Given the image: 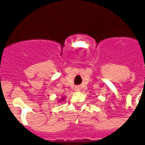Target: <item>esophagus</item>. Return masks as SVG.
Segmentation results:
<instances>
[{
	"label": "esophagus",
	"instance_id": "1",
	"mask_svg": "<svg viewBox=\"0 0 145 145\" xmlns=\"http://www.w3.org/2000/svg\"><path fill=\"white\" fill-rule=\"evenodd\" d=\"M75 91H80V87L75 86Z\"/></svg>",
	"mask_w": 145,
	"mask_h": 145
}]
</instances>
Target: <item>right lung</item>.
Returning a JSON list of instances; mask_svg holds the SVG:
<instances>
[{
	"label": "right lung",
	"instance_id": "right-lung-1",
	"mask_svg": "<svg viewBox=\"0 0 145 145\" xmlns=\"http://www.w3.org/2000/svg\"><path fill=\"white\" fill-rule=\"evenodd\" d=\"M63 99H65V98H61V100H63Z\"/></svg>",
	"mask_w": 145,
	"mask_h": 145
}]
</instances>
